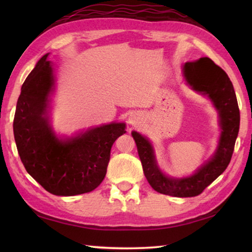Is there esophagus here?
Masks as SVG:
<instances>
[{
    "label": "esophagus",
    "instance_id": "obj_1",
    "mask_svg": "<svg viewBox=\"0 0 252 252\" xmlns=\"http://www.w3.org/2000/svg\"><path fill=\"white\" fill-rule=\"evenodd\" d=\"M130 123H132V125H134V123H135V118L134 117H131L130 118Z\"/></svg>",
    "mask_w": 252,
    "mask_h": 252
}]
</instances>
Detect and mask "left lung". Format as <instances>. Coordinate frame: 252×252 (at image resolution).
<instances>
[{
  "mask_svg": "<svg viewBox=\"0 0 252 252\" xmlns=\"http://www.w3.org/2000/svg\"><path fill=\"white\" fill-rule=\"evenodd\" d=\"M186 69L194 71L198 75L199 79L194 80L187 76L191 80L189 82L192 84L194 90L208 94L219 112L222 133L218 150L212 159L189 178H168L158 168L150 142L138 132H132L148 182L157 192L179 198L195 197L202 193L203 190L227 169L240 126V111L236 92L227 73L209 58H201L197 62L187 63Z\"/></svg>",
  "mask_w": 252,
  "mask_h": 252,
  "instance_id": "8db88e82",
  "label": "left lung"
}]
</instances>
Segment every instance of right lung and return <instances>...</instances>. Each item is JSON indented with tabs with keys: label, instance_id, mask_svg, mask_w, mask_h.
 I'll use <instances>...</instances> for the list:
<instances>
[{
	"label": "right lung",
	"instance_id": "add662e5",
	"mask_svg": "<svg viewBox=\"0 0 252 252\" xmlns=\"http://www.w3.org/2000/svg\"><path fill=\"white\" fill-rule=\"evenodd\" d=\"M49 54L42 57L21 88L13 121L14 139L25 170L55 195L91 192L106 173L110 151L125 123H111L62 141L49 125L46 108L54 79Z\"/></svg>",
	"mask_w": 252,
	"mask_h": 252
}]
</instances>
